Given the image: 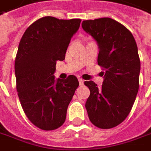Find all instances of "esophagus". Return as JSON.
Instances as JSON below:
<instances>
[{
    "label": "esophagus",
    "instance_id": "obj_1",
    "mask_svg": "<svg viewBox=\"0 0 151 151\" xmlns=\"http://www.w3.org/2000/svg\"><path fill=\"white\" fill-rule=\"evenodd\" d=\"M78 82H79V85H83V83H84V80H83L82 78H78Z\"/></svg>",
    "mask_w": 151,
    "mask_h": 151
}]
</instances>
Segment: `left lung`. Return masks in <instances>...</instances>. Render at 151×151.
I'll return each mask as SVG.
<instances>
[{"instance_id":"obj_1","label":"left lung","mask_w":151,"mask_h":151,"mask_svg":"<svg viewBox=\"0 0 151 151\" xmlns=\"http://www.w3.org/2000/svg\"><path fill=\"white\" fill-rule=\"evenodd\" d=\"M82 28L97 43L98 65L105 70L101 88L93 81L84 83L91 91L85 105L87 114L99 128H112L127 118L137 95V46L131 32L110 18L84 20Z\"/></svg>"}]
</instances>
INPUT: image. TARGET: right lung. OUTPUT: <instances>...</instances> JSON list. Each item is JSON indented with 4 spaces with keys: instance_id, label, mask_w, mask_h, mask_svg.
<instances>
[{
    "instance_id": "1",
    "label": "right lung",
    "mask_w": 151,
    "mask_h": 151,
    "mask_svg": "<svg viewBox=\"0 0 151 151\" xmlns=\"http://www.w3.org/2000/svg\"><path fill=\"white\" fill-rule=\"evenodd\" d=\"M80 23L79 19L43 17L26 29L19 45L14 63L18 96L28 119L42 130L63 125L79 85L74 75L63 80L54 73Z\"/></svg>"
}]
</instances>
